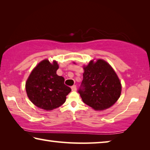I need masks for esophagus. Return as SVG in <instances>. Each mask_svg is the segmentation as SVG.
Instances as JSON below:
<instances>
[{"label": "esophagus", "instance_id": "obj_1", "mask_svg": "<svg viewBox=\"0 0 150 150\" xmlns=\"http://www.w3.org/2000/svg\"><path fill=\"white\" fill-rule=\"evenodd\" d=\"M71 90L73 91H75L76 90H77V86L76 85H73L71 87Z\"/></svg>", "mask_w": 150, "mask_h": 150}]
</instances>
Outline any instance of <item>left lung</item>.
I'll return each instance as SVG.
<instances>
[{
	"label": "left lung",
	"instance_id": "8db88e82",
	"mask_svg": "<svg viewBox=\"0 0 150 150\" xmlns=\"http://www.w3.org/2000/svg\"><path fill=\"white\" fill-rule=\"evenodd\" d=\"M84 71L78 90L83 103L96 110L110 107L121 94V83L115 71L103 59L91 61Z\"/></svg>",
	"mask_w": 150,
	"mask_h": 150
}]
</instances>
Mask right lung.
<instances>
[{"label": "right lung", "instance_id": "add662e5", "mask_svg": "<svg viewBox=\"0 0 150 150\" xmlns=\"http://www.w3.org/2000/svg\"><path fill=\"white\" fill-rule=\"evenodd\" d=\"M57 63L43 60L30 73L26 83L27 95L38 107L52 110L65 102L71 89L64 84L65 79L56 74Z\"/></svg>", "mask_w": 150, "mask_h": 150}]
</instances>
